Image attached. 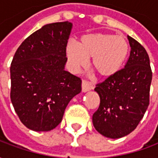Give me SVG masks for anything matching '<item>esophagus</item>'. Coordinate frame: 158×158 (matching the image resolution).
<instances>
[{
    "mask_svg": "<svg viewBox=\"0 0 158 158\" xmlns=\"http://www.w3.org/2000/svg\"><path fill=\"white\" fill-rule=\"evenodd\" d=\"M94 87L93 85L89 82V81H87L85 79H83L82 81V91L83 92H86V91H88V90H90V89H92Z\"/></svg>",
    "mask_w": 158,
    "mask_h": 158,
    "instance_id": "obj_1",
    "label": "esophagus"
}]
</instances>
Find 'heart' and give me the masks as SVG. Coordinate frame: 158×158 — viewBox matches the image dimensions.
<instances>
[{
    "label": "heart",
    "instance_id": "heart-1",
    "mask_svg": "<svg viewBox=\"0 0 158 158\" xmlns=\"http://www.w3.org/2000/svg\"><path fill=\"white\" fill-rule=\"evenodd\" d=\"M128 51V43L122 35L108 33L86 34L78 44L69 41L66 47L69 66L73 71L85 68L87 59L92 58V69L102 78L114 75L121 69Z\"/></svg>",
    "mask_w": 158,
    "mask_h": 158
}]
</instances>
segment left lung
I'll return each instance as SVG.
<instances>
[{
	"mask_svg": "<svg viewBox=\"0 0 158 158\" xmlns=\"http://www.w3.org/2000/svg\"><path fill=\"white\" fill-rule=\"evenodd\" d=\"M131 47L124 68L96 84L99 108L93 114L95 129L102 135L118 139L135 130L150 102L152 72L146 49L128 36Z\"/></svg>",
	"mask_w": 158,
	"mask_h": 158,
	"instance_id": "obj_1",
	"label": "left lung"
}]
</instances>
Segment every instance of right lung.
<instances>
[{"label":"right lung","instance_id":"right-lung-1","mask_svg":"<svg viewBox=\"0 0 158 158\" xmlns=\"http://www.w3.org/2000/svg\"><path fill=\"white\" fill-rule=\"evenodd\" d=\"M72 23L43 26L15 52L11 73V101L20 121L34 131H50L61 123L81 79L64 70Z\"/></svg>","mask_w":158,"mask_h":158}]
</instances>
